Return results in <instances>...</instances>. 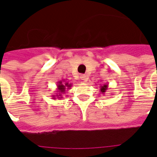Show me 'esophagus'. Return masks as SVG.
<instances>
[{
  "label": "esophagus",
  "instance_id": "34e87169",
  "mask_svg": "<svg viewBox=\"0 0 157 157\" xmlns=\"http://www.w3.org/2000/svg\"><path fill=\"white\" fill-rule=\"evenodd\" d=\"M80 79L81 80H82V81H87V76H86V75H81V76H80Z\"/></svg>",
  "mask_w": 157,
  "mask_h": 157
}]
</instances>
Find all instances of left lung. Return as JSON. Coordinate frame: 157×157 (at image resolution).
<instances>
[{
	"mask_svg": "<svg viewBox=\"0 0 157 157\" xmlns=\"http://www.w3.org/2000/svg\"><path fill=\"white\" fill-rule=\"evenodd\" d=\"M108 88V84H103V85H101L100 86V91L102 93V94H104L105 92H106V90H107Z\"/></svg>",
	"mask_w": 157,
	"mask_h": 157,
	"instance_id": "obj_1",
	"label": "left lung"
}]
</instances>
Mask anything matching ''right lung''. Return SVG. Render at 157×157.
Listing matches in <instances>:
<instances>
[{
  "instance_id": "obj_1",
  "label": "right lung",
  "mask_w": 157,
  "mask_h": 157,
  "mask_svg": "<svg viewBox=\"0 0 157 157\" xmlns=\"http://www.w3.org/2000/svg\"><path fill=\"white\" fill-rule=\"evenodd\" d=\"M72 86V83H70L69 82H66L65 80H61L57 82V88H56V95H52V98L56 99V98H62L63 95L65 94L68 89H70Z\"/></svg>"
}]
</instances>
